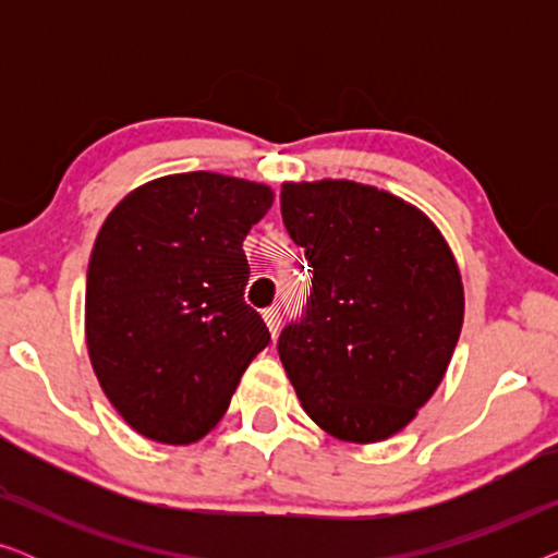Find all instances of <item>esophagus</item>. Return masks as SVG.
I'll list each match as a JSON object with an SVG mask.
<instances>
[{"label": "esophagus", "mask_w": 558, "mask_h": 558, "mask_svg": "<svg viewBox=\"0 0 558 558\" xmlns=\"http://www.w3.org/2000/svg\"><path fill=\"white\" fill-rule=\"evenodd\" d=\"M264 323H266V327H269V332L274 335V338H277L279 325H281V315H279V310H277V307L266 310V312H264Z\"/></svg>", "instance_id": "esophagus-1"}]
</instances>
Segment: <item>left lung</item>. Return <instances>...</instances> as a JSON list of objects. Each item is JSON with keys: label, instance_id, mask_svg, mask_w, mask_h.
I'll use <instances>...</instances> for the list:
<instances>
[{"label": "left lung", "instance_id": "1", "mask_svg": "<svg viewBox=\"0 0 558 558\" xmlns=\"http://www.w3.org/2000/svg\"><path fill=\"white\" fill-rule=\"evenodd\" d=\"M279 201L312 274L277 342L287 376L332 437H391L437 391L460 340L452 251L424 213L357 182H287Z\"/></svg>", "mask_w": 558, "mask_h": 558}]
</instances>
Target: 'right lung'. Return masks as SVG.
Returning a JSON list of instances; mask_svg holds the SVG:
<instances>
[{
    "label": "right lung",
    "mask_w": 558,
    "mask_h": 558,
    "mask_svg": "<svg viewBox=\"0 0 558 558\" xmlns=\"http://www.w3.org/2000/svg\"><path fill=\"white\" fill-rule=\"evenodd\" d=\"M271 201L258 182L170 174L126 195L98 231L86 277L88 353L113 409L144 437H205L271 342L243 300V239Z\"/></svg>",
    "instance_id": "obj_1"
}]
</instances>
